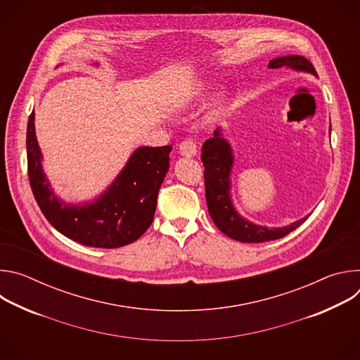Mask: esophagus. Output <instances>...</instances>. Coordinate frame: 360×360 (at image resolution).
<instances>
[{"mask_svg":"<svg viewBox=\"0 0 360 360\" xmlns=\"http://www.w3.org/2000/svg\"><path fill=\"white\" fill-rule=\"evenodd\" d=\"M196 152H198V148L193 139H185L179 143V153L182 157H186V158L195 157Z\"/></svg>","mask_w":360,"mask_h":360,"instance_id":"34e87169","label":"esophagus"}]
</instances>
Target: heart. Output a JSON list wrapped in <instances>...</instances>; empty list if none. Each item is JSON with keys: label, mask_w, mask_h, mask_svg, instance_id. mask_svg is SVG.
I'll list each match as a JSON object with an SVG mask.
<instances>
[{"label": "heart", "mask_w": 360, "mask_h": 360, "mask_svg": "<svg viewBox=\"0 0 360 360\" xmlns=\"http://www.w3.org/2000/svg\"><path fill=\"white\" fill-rule=\"evenodd\" d=\"M225 104H226V96L225 95H219L212 104L211 107L208 108V112L207 115H205V122L207 124H214L218 121V118L222 115L224 112V108H225Z\"/></svg>", "instance_id": "heart-1"}]
</instances>
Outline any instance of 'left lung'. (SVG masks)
<instances>
[{
  "instance_id": "8db88e82",
  "label": "left lung",
  "mask_w": 360,
  "mask_h": 360,
  "mask_svg": "<svg viewBox=\"0 0 360 360\" xmlns=\"http://www.w3.org/2000/svg\"><path fill=\"white\" fill-rule=\"evenodd\" d=\"M269 68L304 71L318 77L312 63L300 56H286L271 60ZM200 160L205 167V195H207L210 215L218 229L226 236L248 243L275 240L286 236L307 219V217H304L283 228H266L249 222L236 212L231 200L233 152L229 142L224 138L221 128H217V131H214V136L203 142Z\"/></svg>"
}]
</instances>
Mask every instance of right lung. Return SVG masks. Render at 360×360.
Here are the masks:
<instances>
[{
  "mask_svg": "<svg viewBox=\"0 0 360 360\" xmlns=\"http://www.w3.org/2000/svg\"><path fill=\"white\" fill-rule=\"evenodd\" d=\"M34 111L27 127L28 178L44 217L67 238L92 248H121L135 242L150 226L157 198L169 169L171 145L141 146L98 199L72 205L56 196L42 171L35 138Z\"/></svg>",
  "mask_w": 360,
  "mask_h": 360,
  "instance_id": "1",
  "label": "right lung"
}]
</instances>
